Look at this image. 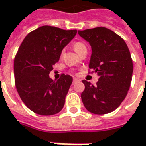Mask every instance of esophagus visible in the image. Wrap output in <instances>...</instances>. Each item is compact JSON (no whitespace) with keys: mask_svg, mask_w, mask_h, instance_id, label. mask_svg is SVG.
Returning <instances> with one entry per match:
<instances>
[{"mask_svg":"<svg viewBox=\"0 0 146 146\" xmlns=\"http://www.w3.org/2000/svg\"><path fill=\"white\" fill-rule=\"evenodd\" d=\"M79 82H80V80H78V79H76V78H75V79L73 80L72 84H77V83H79Z\"/></svg>","mask_w":146,"mask_h":146,"instance_id":"1","label":"esophagus"}]
</instances>
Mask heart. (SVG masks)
Masks as SVG:
<instances>
[{"instance_id": "heart-1", "label": "heart", "mask_w": 146, "mask_h": 146, "mask_svg": "<svg viewBox=\"0 0 146 146\" xmlns=\"http://www.w3.org/2000/svg\"><path fill=\"white\" fill-rule=\"evenodd\" d=\"M84 48H86L85 45L82 42H76V43L74 45V49L77 52V54L80 52L81 50H83Z\"/></svg>"}]
</instances>
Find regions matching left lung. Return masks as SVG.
I'll return each mask as SVG.
<instances>
[{
    "label": "left lung",
    "mask_w": 146,
    "mask_h": 146,
    "mask_svg": "<svg viewBox=\"0 0 146 146\" xmlns=\"http://www.w3.org/2000/svg\"><path fill=\"white\" fill-rule=\"evenodd\" d=\"M92 47L89 68L99 76L96 85L83 80L81 93L86 109L103 115L113 112L125 100L133 75V60L125 42L105 27L79 30Z\"/></svg>",
    "instance_id": "1"
}]
</instances>
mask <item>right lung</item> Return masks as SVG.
Segmentation results:
<instances>
[{
    "label": "right lung",
    "instance_id": "add662e5",
    "mask_svg": "<svg viewBox=\"0 0 146 146\" xmlns=\"http://www.w3.org/2000/svg\"><path fill=\"white\" fill-rule=\"evenodd\" d=\"M76 33L43 25L29 33L21 44L13 64L15 85L21 100L34 113L51 116L64 106L73 79L62 74L53 80L49 74Z\"/></svg>",
    "mask_w": 146,
    "mask_h": 146
}]
</instances>
